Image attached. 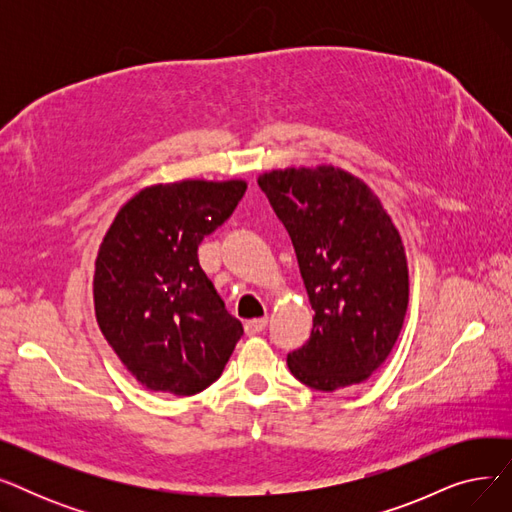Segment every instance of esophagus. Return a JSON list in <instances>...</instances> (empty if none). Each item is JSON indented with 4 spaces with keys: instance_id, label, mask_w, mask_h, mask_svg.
I'll list each match as a JSON object with an SVG mask.
<instances>
[{
    "instance_id": "34e87169",
    "label": "esophagus",
    "mask_w": 512,
    "mask_h": 512,
    "mask_svg": "<svg viewBox=\"0 0 512 512\" xmlns=\"http://www.w3.org/2000/svg\"><path fill=\"white\" fill-rule=\"evenodd\" d=\"M265 326H267V315L257 317V319H249L247 324H245V330H247V334H249V336H255V334L263 332V330H265Z\"/></svg>"
}]
</instances>
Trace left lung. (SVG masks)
<instances>
[{
    "label": "left lung",
    "mask_w": 512,
    "mask_h": 512,
    "mask_svg": "<svg viewBox=\"0 0 512 512\" xmlns=\"http://www.w3.org/2000/svg\"><path fill=\"white\" fill-rule=\"evenodd\" d=\"M257 184L292 240L315 311L290 373L321 392L357 386L382 367L409 307L402 238L371 188L334 166L263 172Z\"/></svg>",
    "instance_id": "left-lung-1"
}]
</instances>
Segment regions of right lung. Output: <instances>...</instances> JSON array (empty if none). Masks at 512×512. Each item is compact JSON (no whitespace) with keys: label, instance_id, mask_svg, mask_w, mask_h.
<instances>
[{"label":"right lung","instance_id":"obj_1","mask_svg":"<svg viewBox=\"0 0 512 512\" xmlns=\"http://www.w3.org/2000/svg\"><path fill=\"white\" fill-rule=\"evenodd\" d=\"M245 191L247 182L236 178L151 184L120 207L101 240L93 276L97 324L147 390L203 392L242 336L197 249Z\"/></svg>","mask_w":512,"mask_h":512}]
</instances>
